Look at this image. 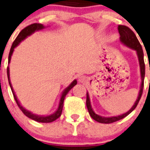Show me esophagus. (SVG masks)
Instances as JSON below:
<instances>
[{
  "label": "esophagus",
  "mask_w": 150,
  "mask_h": 150,
  "mask_svg": "<svg viewBox=\"0 0 150 150\" xmlns=\"http://www.w3.org/2000/svg\"><path fill=\"white\" fill-rule=\"evenodd\" d=\"M79 81H80V82H86V81H87V78H86V76H85V75H81V76H80V77L79 78Z\"/></svg>",
  "instance_id": "obj_1"
}]
</instances>
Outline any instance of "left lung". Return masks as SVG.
I'll use <instances>...</instances> for the list:
<instances>
[{"instance_id": "1", "label": "left lung", "mask_w": 150, "mask_h": 150, "mask_svg": "<svg viewBox=\"0 0 150 150\" xmlns=\"http://www.w3.org/2000/svg\"><path fill=\"white\" fill-rule=\"evenodd\" d=\"M118 30H119V33L120 35V41L122 44H123L124 45H126V47H129L131 49L135 50L136 52V54L138 56L139 62V67H140V74H141V86H140V90L139 92L138 98L135 102L134 105H132V107L127 112L123 113L120 115L118 116H111V117H104V116H101V115H97L95 112L91 105V103H90V98H89V95L87 92L86 94V106H87L88 111L89 112L90 116L92 119L96 120V122H98L100 123H112L114 122L119 121L120 119H123L126 116H127L129 114L132 112V111L136 109V107L137 106L140 100L141 96L142 94V90H143V86H144V78H145V63H144V59H143V51H142V46H141L139 40L137 39L136 35L134 32L128 27L125 26V25H119L118 26Z\"/></svg>"}]
</instances>
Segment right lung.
I'll return each mask as SVG.
<instances>
[{
    "label": "right lung",
    "instance_id": "obj_1",
    "mask_svg": "<svg viewBox=\"0 0 150 150\" xmlns=\"http://www.w3.org/2000/svg\"><path fill=\"white\" fill-rule=\"evenodd\" d=\"M45 28V27L44 26L43 24H37V23H35V24H32L31 25H28V27H26L25 28H24L22 31H21L19 33V35H18V37L16 38V39L14 40V41L12 44V46L11 47V50H10V53H9V56H8V63H10L11 62V55L13 54V52H14V50L17 46L19 45V44L26 38L28 36H30L31 35H32L33 33L35 32V31H41L42 29ZM10 70H9V67L8 66V69H7V73H8V81H9V85L10 87L11 88L12 93H13V96H14V98L16 101V103L18 104V107L20 108V109L22 111V112L24 113V115H26L27 117L30 118V119H33V120H35L36 122H45V123H47V122H52L54 121L56 119L59 118L62 115V108H63V103H64V98H65V96L66 95L68 94V92L70 91V90L74 86L77 84V81L76 80H74V81L71 82L70 85H69L68 87L65 88V89L63 91L62 94L61 96V98L60 101H59V105H58V107L57 110L54 112L53 114L49 115H35V114H33L30 111L27 110L25 108L21 105L20 104V102L18 100V98H17V96H16L15 93H14V90H13V88H12L11 83V79H10Z\"/></svg>",
    "mask_w": 150,
    "mask_h": 150
}]
</instances>
